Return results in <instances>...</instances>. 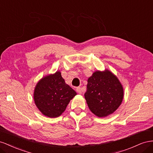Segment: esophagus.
I'll list each match as a JSON object with an SVG mask.
<instances>
[{"label": "esophagus", "mask_w": 153, "mask_h": 153, "mask_svg": "<svg viewBox=\"0 0 153 153\" xmlns=\"http://www.w3.org/2000/svg\"><path fill=\"white\" fill-rule=\"evenodd\" d=\"M76 91L78 94H82V89L81 87H77V88H76Z\"/></svg>", "instance_id": "obj_1"}]
</instances>
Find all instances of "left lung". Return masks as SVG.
<instances>
[{
	"mask_svg": "<svg viewBox=\"0 0 153 153\" xmlns=\"http://www.w3.org/2000/svg\"><path fill=\"white\" fill-rule=\"evenodd\" d=\"M85 97L95 115L106 117L120 106L124 98V88L118 77L108 69L97 71L88 77Z\"/></svg>",
	"mask_w": 153,
	"mask_h": 153,
	"instance_id": "left-lung-1",
	"label": "left lung"
}]
</instances>
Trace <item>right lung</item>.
Instances as JSON below:
<instances>
[{
	"instance_id": "1",
	"label": "right lung",
	"mask_w": 153,
	"mask_h": 153,
	"mask_svg": "<svg viewBox=\"0 0 153 153\" xmlns=\"http://www.w3.org/2000/svg\"><path fill=\"white\" fill-rule=\"evenodd\" d=\"M77 93L66 84L60 71L43 77L34 87L33 99L43 115L49 118L60 116Z\"/></svg>"
}]
</instances>
